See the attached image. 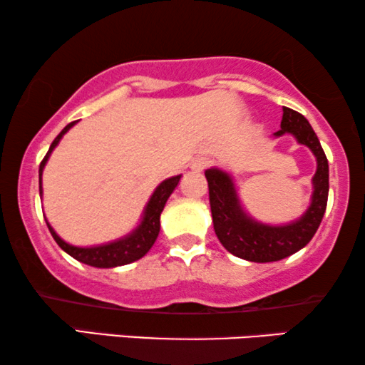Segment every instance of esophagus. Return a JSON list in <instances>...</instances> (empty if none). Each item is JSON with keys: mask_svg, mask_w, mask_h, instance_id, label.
I'll return each instance as SVG.
<instances>
[{"mask_svg": "<svg viewBox=\"0 0 365 365\" xmlns=\"http://www.w3.org/2000/svg\"><path fill=\"white\" fill-rule=\"evenodd\" d=\"M209 166H211V161H209V159L199 158V159H196V161H192L191 169L196 173H201V171H204V169H207Z\"/></svg>", "mask_w": 365, "mask_h": 365, "instance_id": "34e87169", "label": "esophagus"}]
</instances>
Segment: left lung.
Here are the masks:
<instances>
[{
	"mask_svg": "<svg viewBox=\"0 0 365 365\" xmlns=\"http://www.w3.org/2000/svg\"><path fill=\"white\" fill-rule=\"evenodd\" d=\"M281 129L276 136L291 133L301 144L311 149L317 158V171L314 176L312 204L299 221L287 226H264L247 217L239 204L231 178L219 169H207L209 204L214 231L224 247L234 256L252 262H272L301 251L314 237L327 206L329 196V164L326 153L301 113L282 108Z\"/></svg>",
	"mask_w": 365,
	"mask_h": 365,
	"instance_id": "obj_1",
	"label": "left lung"
}]
</instances>
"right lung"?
<instances>
[{"mask_svg": "<svg viewBox=\"0 0 365 365\" xmlns=\"http://www.w3.org/2000/svg\"><path fill=\"white\" fill-rule=\"evenodd\" d=\"M74 123L76 121L69 123L68 126L64 128L56 138H54L51 146H49V151L46 153V156L43 158L41 164H39V194H41V173H43L44 164H46L49 154H51L53 149L56 148L59 139L63 138V134L66 133ZM179 179H181V176H174V178H169V179H166V181H163L161 184H159V186L156 187V191H154V194L151 196V199H149L146 211H144L141 226H139L136 231L131 234V236L119 239V241H116V242L104 244V246H98V247H74V246H71V244L64 242L63 239L53 231V227L46 222L48 229H49V232H51V236L54 237V241L58 242V246L61 247L64 252H68L69 256L74 257L79 262L88 264V266L116 267V266H124V264L134 262V261H138V259H141L144 254H146L149 249L153 247L154 241H156V237L159 234V227H161L159 226V217H161V212L164 209V204H166V201H168V197L171 196L174 187L178 186Z\"/></svg>", "mask_w": 365, "mask_h": 365, "instance_id": "1", "label": "right lung"}]
</instances>
